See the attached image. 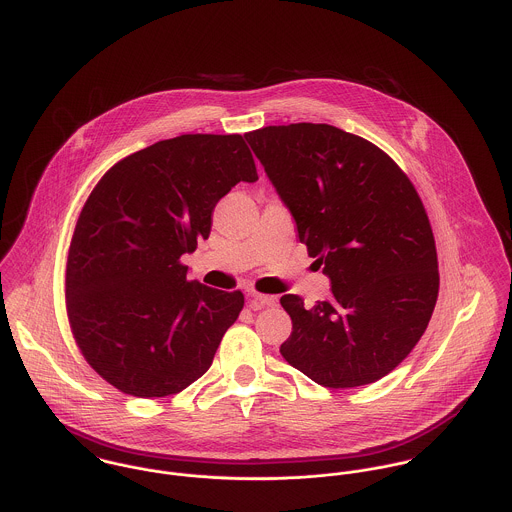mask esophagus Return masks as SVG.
<instances>
[{
    "mask_svg": "<svg viewBox=\"0 0 512 512\" xmlns=\"http://www.w3.org/2000/svg\"><path fill=\"white\" fill-rule=\"evenodd\" d=\"M278 303L276 295H262V293H252L250 295V307L252 309H262V307H272Z\"/></svg>",
    "mask_w": 512,
    "mask_h": 512,
    "instance_id": "34e87169",
    "label": "esophagus"
}]
</instances>
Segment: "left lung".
Here are the masks:
<instances>
[{"mask_svg":"<svg viewBox=\"0 0 512 512\" xmlns=\"http://www.w3.org/2000/svg\"><path fill=\"white\" fill-rule=\"evenodd\" d=\"M331 282V297L292 317L282 357L327 388L376 382L424 335L439 290L438 254L424 205L376 146L329 124L268 126L244 134Z\"/></svg>","mask_w":512,"mask_h":512,"instance_id":"obj_1","label":"left lung"}]
</instances>
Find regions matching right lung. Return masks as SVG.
<instances>
[{
  "label": "right lung",
  "mask_w": 512,
  "mask_h": 512,
  "mask_svg": "<svg viewBox=\"0 0 512 512\" xmlns=\"http://www.w3.org/2000/svg\"><path fill=\"white\" fill-rule=\"evenodd\" d=\"M256 179L242 136L185 134L128 155L94 187L69 250L67 311L106 382L161 398L209 370L244 295L189 282L181 256L209 238L220 199Z\"/></svg>",
  "instance_id": "1"
}]
</instances>
